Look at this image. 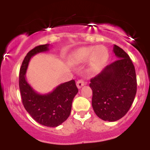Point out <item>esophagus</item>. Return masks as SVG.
Instances as JSON below:
<instances>
[{
    "label": "esophagus",
    "instance_id": "esophagus-1",
    "mask_svg": "<svg viewBox=\"0 0 150 150\" xmlns=\"http://www.w3.org/2000/svg\"><path fill=\"white\" fill-rule=\"evenodd\" d=\"M85 84H86V83H85V82L83 81V79H79V80L76 82V86H77L78 88H82V86H83Z\"/></svg>",
    "mask_w": 150,
    "mask_h": 150
}]
</instances>
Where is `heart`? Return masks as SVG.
Listing matches in <instances>:
<instances>
[{"instance_id": "obj_1", "label": "heart", "mask_w": 150, "mask_h": 150, "mask_svg": "<svg viewBox=\"0 0 150 150\" xmlns=\"http://www.w3.org/2000/svg\"><path fill=\"white\" fill-rule=\"evenodd\" d=\"M90 58V67L91 70L98 71L102 68L108 58V52L104 46L84 47L78 50L74 54L73 62L79 63L86 61Z\"/></svg>"}]
</instances>
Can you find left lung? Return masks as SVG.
Returning <instances> with one entry per match:
<instances>
[{
    "label": "left lung",
    "instance_id": "8db88e82",
    "mask_svg": "<svg viewBox=\"0 0 150 150\" xmlns=\"http://www.w3.org/2000/svg\"><path fill=\"white\" fill-rule=\"evenodd\" d=\"M112 51L117 60L91 79L89 84L95 114L109 122L117 121L126 114L137 92L136 73L130 57L116 45Z\"/></svg>",
    "mask_w": 150,
    "mask_h": 150
}]
</instances>
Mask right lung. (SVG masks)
Returning <instances> with one entry per match:
<instances>
[{
    "mask_svg": "<svg viewBox=\"0 0 150 150\" xmlns=\"http://www.w3.org/2000/svg\"><path fill=\"white\" fill-rule=\"evenodd\" d=\"M49 44L40 45L28 52L19 71V89L22 104L30 116L40 124L57 127L71 114L74 98L78 88L74 79L60 84L48 94L38 93L26 80L25 74L31 57L49 50Z\"/></svg>",
    "mask_w": 150,
    "mask_h": 150,
    "instance_id": "right-lung-1",
    "label": "right lung"
}]
</instances>
